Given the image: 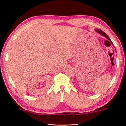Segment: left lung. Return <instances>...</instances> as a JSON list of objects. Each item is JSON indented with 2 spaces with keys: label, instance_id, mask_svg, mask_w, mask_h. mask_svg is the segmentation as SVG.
Segmentation results:
<instances>
[{
  "label": "left lung",
  "instance_id": "1",
  "mask_svg": "<svg viewBox=\"0 0 126 126\" xmlns=\"http://www.w3.org/2000/svg\"><path fill=\"white\" fill-rule=\"evenodd\" d=\"M95 31H96L98 33L100 34L101 35H103V36H104L105 37H106V38L107 39H108V40H109V41H110V42H111V44H112V45H113V44H112V42H111V39H110L109 38V37L108 36V35H107L104 32H103V31H102V30H101V29H96L95 30Z\"/></svg>",
  "mask_w": 126,
  "mask_h": 126
}]
</instances>
